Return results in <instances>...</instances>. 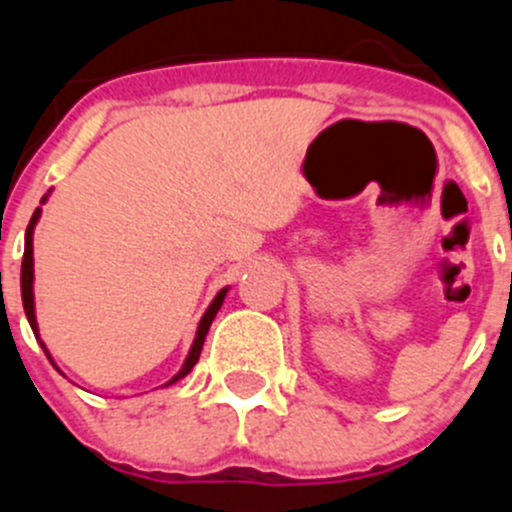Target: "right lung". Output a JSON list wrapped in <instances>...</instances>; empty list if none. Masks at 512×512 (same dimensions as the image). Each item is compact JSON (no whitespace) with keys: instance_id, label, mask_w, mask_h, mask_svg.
Returning <instances> with one entry per match:
<instances>
[{"instance_id":"right-lung-1","label":"right lung","mask_w":512,"mask_h":512,"mask_svg":"<svg viewBox=\"0 0 512 512\" xmlns=\"http://www.w3.org/2000/svg\"><path fill=\"white\" fill-rule=\"evenodd\" d=\"M44 200H41V203H44ZM39 215H41V208H36L34 215H32V220H29V227H27V242H24V260H22V302H24V312H27V319H29V324H32L36 339H39V327H36V317H34V289H32V285H34V257H32L34 255V247H32V232H34L36 220H39ZM225 294H227V287L220 289L218 297H215L213 304H210V307H208V312L203 314V319H200V324H198V334H195V342H193V347H190L188 359H185L183 369H180L178 374H175L173 379L168 381V384H175V381H178V379H183V376L190 374V369H193V366L198 364L200 352H203L205 334H208V329H210V324H213V319H215V314H218V309L223 307ZM39 344H41V347H44V342H41V339H39ZM44 352H46V347H44ZM46 356H49V352H46ZM49 359H51V356H49Z\"/></svg>"}]
</instances>
